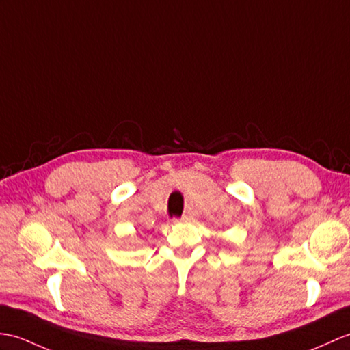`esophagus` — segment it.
Listing matches in <instances>:
<instances>
[{
    "label": "esophagus",
    "mask_w": 350,
    "mask_h": 350,
    "mask_svg": "<svg viewBox=\"0 0 350 350\" xmlns=\"http://www.w3.org/2000/svg\"><path fill=\"white\" fill-rule=\"evenodd\" d=\"M176 221H180V222H188L189 221V216H182V217H178V219H176Z\"/></svg>",
    "instance_id": "esophagus-1"
}]
</instances>
